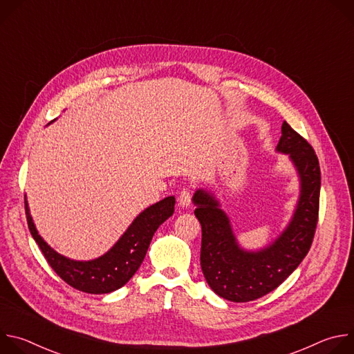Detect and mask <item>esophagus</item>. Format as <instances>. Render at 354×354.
<instances>
[{
	"label": "esophagus",
	"instance_id": "esophagus-1",
	"mask_svg": "<svg viewBox=\"0 0 354 354\" xmlns=\"http://www.w3.org/2000/svg\"><path fill=\"white\" fill-rule=\"evenodd\" d=\"M178 201H179V206H180V207H189L190 203H192L190 190H189V189H183V190L179 193Z\"/></svg>",
	"mask_w": 354,
	"mask_h": 354
}]
</instances>
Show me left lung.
Returning <instances> with one entry per match:
<instances>
[{"label":"left lung","instance_id":"obj_1","mask_svg":"<svg viewBox=\"0 0 354 354\" xmlns=\"http://www.w3.org/2000/svg\"><path fill=\"white\" fill-rule=\"evenodd\" d=\"M276 149L288 154L301 190L291 221L269 246L257 252L243 250L216 197L203 189L193 196L194 216L201 224V270L212 290L228 301H254L277 288L307 257L315 235L321 190L315 151L287 122H283Z\"/></svg>","mask_w":354,"mask_h":354}]
</instances>
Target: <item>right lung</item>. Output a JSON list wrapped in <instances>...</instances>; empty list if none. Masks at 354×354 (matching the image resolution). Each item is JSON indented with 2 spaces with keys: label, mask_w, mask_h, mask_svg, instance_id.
<instances>
[{
  "label": "right lung",
  "mask_w": 354,
  "mask_h": 354,
  "mask_svg": "<svg viewBox=\"0 0 354 354\" xmlns=\"http://www.w3.org/2000/svg\"><path fill=\"white\" fill-rule=\"evenodd\" d=\"M174 210L175 197H165L140 213L105 255L93 261L80 262L57 254L43 241L32 221L28 201L25 200L29 231L50 268L68 286L88 294H106L123 287L142 263L154 232L174 214Z\"/></svg>",
  "instance_id": "1"
}]
</instances>
